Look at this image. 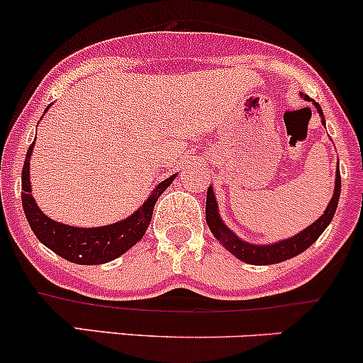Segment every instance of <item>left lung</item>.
Segmentation results:
<instances>
[{"instance_id":"1","label":"left lung","mask_w":363,"mask_h":363,"mask_svg":"<svg viewBox=\"0 0 363 363\" xmlns=\"http://www.w3.org/2000/svg\"><path fill=\"white\" fill-rule=\"evenodd\" d=\"M300 96L306 101H313V105L316 107L318 113L321 116V123L325 126V116L323 111H321L320 105L314 100H311L307 94L300 93ZM340 196V172L339 167L335 170V186H334V195H332L330 203L327 205L323 214L320 216V219L313 223V225L307 226L306 230L298 232L294 237H288V239L277 240V242L272 244H252L247 242V240L240 239L239 235H235L233 230H230L228 226L225 225V221L219 216V207L218 202H216V195L212 186H208L207 189V202H205V221H207L208 228H211L212 235L218 239V242L221 244L223 247H226L230 252H232L235 258H239L240 262L250 263V265H274V263H281L284 259H290L298 256L300 252L306 251L307 247L313 246L318 240V237L325 232L328 225H330L332 218L335 214V208H337Z\"/></svg>"}]
</instances>
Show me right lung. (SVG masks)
<instances>
[{
	"instance_id": "1",
	"label": "right lung",
	"mask_w": 363,
	"mask_h": 363,
	"mask_svg": "<svg viewBox=\"0 0 363 363\" xmlns=\"http://www.w3.org/2000/svg\"><path fill=\"white\" fill-rule=\"evenodd\" d=\"M50 107L45 108V112ZM35 144V142H33ZM33 144L29 145L23 167V207L26 219L31 226L36 239L60 255L61 258L77 265H101L124 255L130 247H133L144 237L149 223L152 218V208L161 196V193L174 182L177 174L170 175L161 181L151 191L144 203L131 216L123 221L112 223L94 228H79V226L63 225L54 221L42 212L31 195V181H29V161L33 155Z\"/></svg>"
}]
</instances>
